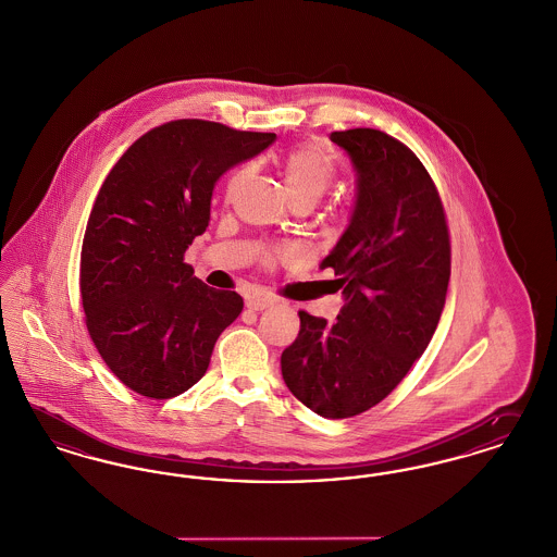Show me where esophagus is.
Masks as SVG:
<instances>
[{"mask_svg": "<svg viewBox=\"0 0 557 557\" xmlns=\"http://www.w3.org/2000/svg\"><path fill=\"white\" fill-rule=\"evenodd\" d=\"M245 304H247V308H251V310H265V308H270V306L276 304V297L270 295V293H251V295H247Z\"/></svg>", "mask_w": 557, "mask_h": 557, "instance_id": "esophagus-1", "label": "esophagus"}]
</instances>
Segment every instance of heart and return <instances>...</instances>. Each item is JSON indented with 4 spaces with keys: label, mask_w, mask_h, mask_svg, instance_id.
I'll return each mask as SVG.
<instances>
[{
    "label": "heart",
    "mask_w": 557,
    "mask_h": 557,
    "mask_svg": "<svg viewBox=\"0 0 557 557\" xmlns=\"http://www.w3.org/2000/svg\"><path fill=\"white\" fill-rule=\"evenodd\" d=\"M249 174H251V168H240L231 180V186L245 180ZM283 176H285V184L292 195L293 203L312 207L317 206L322 195L331 188L335 177V163L321 147L308 145V147L295 148L285 157ZM293 256L295 251L292 247L278 245L265 251L264 262L272 264L278 260H292Z\"/></svg>",
    "instance_id": "b5f03b06"
}]
</instances>
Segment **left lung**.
<instances>
[{"mask_svg": "<svg viewBox=\"0 0 557 557\" xmlns=\"http://www.w3.org/2000/svg\"><path fill=\"white\" fill-rule=\"evenodd\" d=\"M356 172L350 224L321 268L344 293L337 321L299 312L281 356L293 396L326 419L380 405L425 351L444 310L450 238L436 184L396 138L371 127L333 132Z\"/></svg>", "mask_w": 557, "mask_h": 557, "instance_id": "obj_1", "label": "left lung"}]
</instances>
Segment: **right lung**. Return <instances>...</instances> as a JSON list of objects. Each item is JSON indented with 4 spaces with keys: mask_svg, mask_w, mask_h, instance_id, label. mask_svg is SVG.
<instances>
[{
    "mask_svg": "<svg viewBox=\"0 0 557 557\" xmlns=\"http://www.w3.org/2000/svg\"><path fill=\"white\" fill-rule=\"evenodd\" d=\"M274 140L177 119L138 138L104 180L82 245L79 287L89 337L129 389L165 400L206 375L243 297L207 287L184 253L209 226L215 182Z\"/></svg>",
    "mask_w": 557,
    "mask_h": 557,
    "instance_id": "obj_1",
    "label": "right lung"
}]
</instances>
